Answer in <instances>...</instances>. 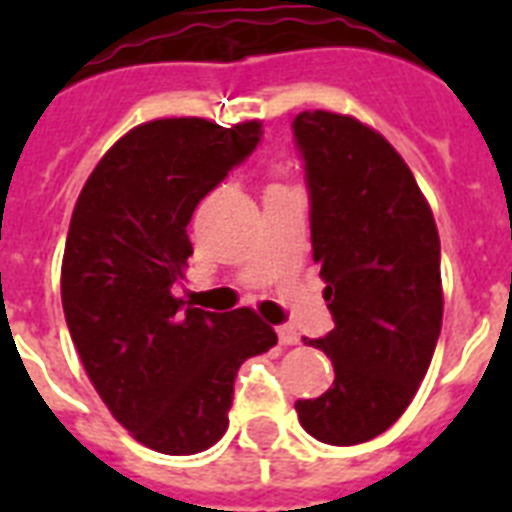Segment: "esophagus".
Returning <instances> with one entry per match:
<instances>
[{"label":"esophagus","mask_w":512,"mask_h":512,"mask_svg":"<svg viewBox=\"0 0 512 512\" xmlns=\"http://www.w3.org/2000/svg\"><path fill=\"white\" fill-rule=\"evenodd\" d=\"M279 332V342L281 345H297L300 342V335H297L295 327H289V324H284V327L276 329Z\"/></svg>","instance_id":"34e87169"}]
</instances>
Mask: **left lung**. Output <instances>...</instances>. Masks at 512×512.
Returning a JSON list of instances; mask_svg holds the SVG:
<instances>
[{"mask_svg":"<svg viewBox=\"0 0 512 512\" xmlns=\"http://www.w3.org/2000/svg\"><path fill=\"white\" fill-rule=\"evenodd\" d=\"M292 132L335 319L308 342L332 358L335 382L295 409L324 444H364L404 414L428 372L444 319L441 241L412 170L380 132L329 111L297 114Z\"/></svg>","mask_w":512,"mask_h":512,"instance_id":"1","label":"left lung"}]
</instances>
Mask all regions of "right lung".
Instances as JSON below:
<instances>
[{"instance_id":"1","label":"right lung","mask_w":512,"mask_h":512,"mask_svg":"<svg viewBox=\"0 0 512 512\" xmlns=\"http://www.w3.org/2000/svg\"><path fill=\"white\" fill-rule=\"evenodd\" d=\"M263 138V124L156 119L108 148L68 225L60 297L92 385L148 449L196 454L223 438L233 380L276 332L249 308L172 295L193 255L185 225Z\"/></svg>"}]
</instances>
